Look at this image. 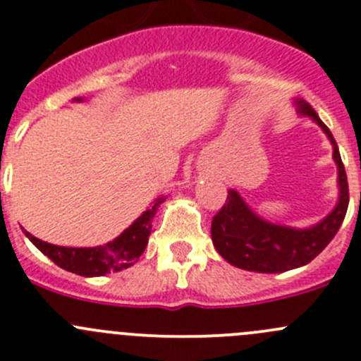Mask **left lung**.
I'll return each instance as SVG.
<instances>
[{"mask_svg":"<svg viewBox=\"0 0 361 361\" xmlns=\"http://www.w3.org/2000/svg\"><path fill=\"white\" fill-rule=\"evenodd\" d=\"M295 104L298 112L312 117L333 144V158L338 167V203L319 224L295 230L258 217L238 196L237 190L228 192L226 203L212 221V240L224 260L244 271L274 274L310 264L333 240L348 212V176L331 131L306 101L298 99Z\"/></svg>","mask_w":361,"mask_h":361,"instance_id":"left-lung-1","label":"left lung"}]
</instances>
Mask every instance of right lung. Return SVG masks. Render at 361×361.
<instances>
[{
	"instance_id": "add662e5",
	"label": "right lung",
	"mask_w": 361,
	"mask_h": 361,
	"mask_svg": "<svg viewBox=\"0 0 361 361\" xmlns=\"http://www.w3.org/2000/svg\"><path fill=\"white\" fill-rule=\"evenodd\" d=\"M76 101L82 99L78 97ZM160 203H164V197H158L151 204V208H147L119 237L114 238L109 244L97 245V247H63V245L48 244V242L33 237L28 231H26V237L49 260L55 262L59 267L66 269V271L74 272V274L90 278V276L119 272L139 262L140 255L144 252L147 240H149L151 221H153Z\"/></svg>"
}]
</instances>
